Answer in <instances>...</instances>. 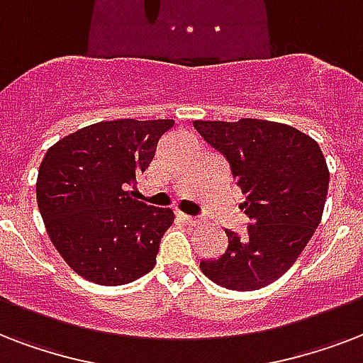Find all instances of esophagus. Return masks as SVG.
Here are the masks:
<instances>
[{"label": "esophagus", "mask_w": 363, "mask_h": 363, "mask_svg": "<svg viewBox=\"0 0 363 363\" xmlns=\"http://www.w3.org/2000/svg\"><path fill=\"white\" fill-rule=\"evenodd\" d=\"M177 218H179V220L184 222V224H188V226H198L199 222H201V220H199V218H198V216L184 215V213H181V211L177 213Z\"/></svg>", "instance_id": "1"}]
</instances>
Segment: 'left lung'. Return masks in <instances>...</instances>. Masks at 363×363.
Returning a JSON list of instances; mask_svg holds the SVG:
<instances>
[{"label":"left lung","mask_w":363,"mask_h":363,"mask_svg":"<svg viewBox=\"0 0 363 363\" xmlns=\"http://www.w3.org/2000/svg\"><path fill=\"white\" fill-rule=\"evenodd\" d=\"M194 128L226 156L250 218L241 235L226 230V252L199 267L228 290L267 286L292 267L320 224L330 182L324 154L315 139L279 122L196 121Z\"/></svg>","instance_id":"1"}]
</instances>
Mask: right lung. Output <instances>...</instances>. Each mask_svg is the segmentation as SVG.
I'll return each instance as SVG.
<instances>
[{
    "label": "right lung",
    "instance_id": "obj_1",
    "mask_svg": "<svg viewBox=\"0 0 363 363\" xmlns=\"http://www.w3.org/2000/svg\"><path fill=\"white\" fill-rule=\"evenodd\" d=\"M175 121L98 122L48 148L37 205L52 245L86 281L118 286L147 275L173 211L135 199L128 186L152 162Z\"/></svg>",
    "mask_w": 363,
    "mask_h": 363
}]
</instances>
